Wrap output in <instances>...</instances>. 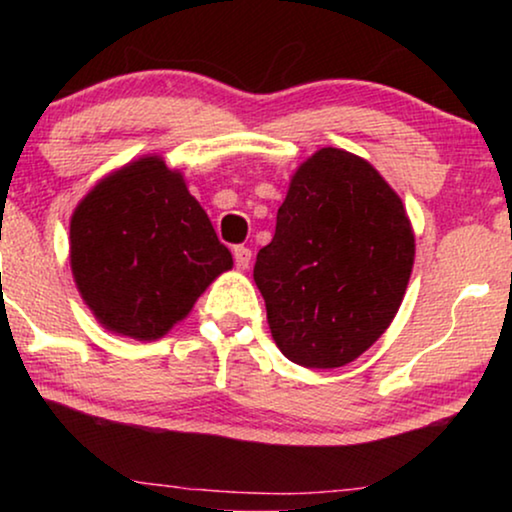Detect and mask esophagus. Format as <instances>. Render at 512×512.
<instances>
[{
  "instance_id": "34e87169",
  "label": "esophagus",
  "mask_w": 512,
  "mask_h": 512,
  "mask_svg": "<svg viewBox=\"0 0 512 512\" xmlns=\"http://www.w3.org/2000/svg\"><path fill=\"white\" fill-rule=\"evenodd\" d=\"M233 256H235V265H237V268H240V270H247V268H249V263H251V249H247V247H235Z\"/></svg>"
}]
</instances>
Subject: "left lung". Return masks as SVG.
I'll list each match as a JSON object with an SVG mask.
<instances>
[{"label": "left lung", "instance_id": "left-lung-1", "mask_svg": "<svg viewBox=\"0 0 512 512\" xmlns=\"http://www.w3.org/2000/svg\"><path fill=\"white\" fill-rule=\"evenodd\" d=\"M415 263V233L368 160L319 149L291 177L254 279L286 359L340 368L394 321Z\"/></svg>", "mask_w": 512, "mask_h": 512}]
</instances>
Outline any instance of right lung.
Returning <instances> with one entry per match:
<instances>
[{
    "label": "right lung",
    "instance_id": "add662e5",
    "mask_svg": "<svg viewBox=\"0 0 512 512\" xmlns=\"http://www.w3.org/2000/svg\"><path fill=\"white\" fill-rule=\"evenodd\" d=\"M69 263L83 303L107 331L158 340L233 268V256L184 174L160 156H144L76 205Z\"/></svg>",
    "mask_w": 512,
    "mask_h": 512
}]
</instances>
